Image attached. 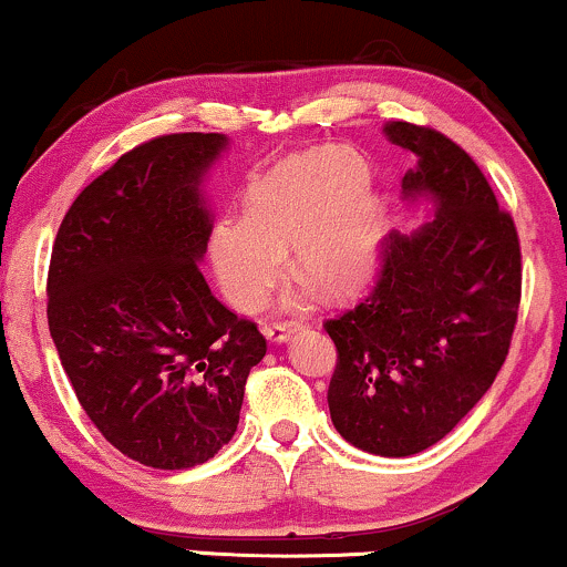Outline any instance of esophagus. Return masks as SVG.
I'll return each mask as SVG.
<instances>
[{"label": "esophagus", "instance_id": "1", "mask_svg": "<svg viewBox=\"0 0 567 567\" xmlns=\"http://www.w3.org/2000/svg\"><path fill=\"white\" fill-rule=\"evenodd\" d=\"M298 324L296 322H275L269 324V328H264V336L269 338L271 343H288L290 336L296 333Z\"/></svg>", "mask_w": 567, "mask_h": 567}]
</instances>
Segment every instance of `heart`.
Here are the masks:
<instances>
[{
    "label": "heart",
    "mask_w": 567,
    "mask_h": 567,
    "mask_svg": "<svg viewBox=\"0 0 567 567\" xmlns=\"http://www.w3.org/2000/svg\"><path fill=\"white\" fill-rule=\"evenodd\" d=\"M365 159L349 146L298 154L252 188L247 213L218 218L210 264L220 290L250 311L292 271L324 296L365 285L379 264L381 202L368 188Z\"/></svg>",
    "instance_id": "obj_1"
}]
</instances>
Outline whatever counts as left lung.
<instances>
[{"instance_id":"left-lung-1","label":"left lung","mask_w":567,"mask_h":567,"mask_svg":"<svg viewBox=\"0 0 567 567\" xmlns=\"http://www.w3.org/2000/svg\"><path fill=\"white\" fill-rule=\"evenodd\" d=\"M383 135L415 154L402 199L432 202L434 216L389 234L368 296L324 322L338 349L328 405L349 445L402 458L440 442L493 386L523 269L514 220L464 148L410 122H386Z\"/></svg>"}]
</instances>
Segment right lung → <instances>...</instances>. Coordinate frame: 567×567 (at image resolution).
<instances>
[{"instance_id":"obj_1","label":"right lung","mask_w":567,"mask_h":567,"mask_svg":"<svg viewBox=\"0 0 567 567\" xmlns=\"http://www.w3.org/2000/svg\"><path fill=\"white\" fill-rule=\"evenodd\" d=\"M220 133L162 135L97 175L58 229L50 336L76 400L120 453L154 470L210 461L234 437L266 338L202 277Z\"/></svg>"}]
</instances>
